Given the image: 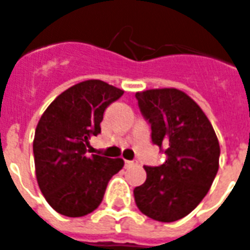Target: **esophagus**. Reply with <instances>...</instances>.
I'll return each mask as SVG.
<instances>
[{
  "label": "esophagus",
  "mask_w": 250,
  "mask_h": 250,
  "mask_svg": "<svg viewBox=\"0 0 250 250\" xmlns=\"http://www.w3.org/2000/svg\"><path fill=\"white\" fill-rule=\"evenodd\" d=\"M134 164H135V163L131 162V160H125V167H131V166H134Z\"/></svg>",
  "instance_id": "1"
}]
</instances>
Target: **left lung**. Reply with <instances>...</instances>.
<instances>
[{
    "label": "left lung",
    "instance_id": "left-lung-1",
    "mask_svg": "<svg viewBox=\"0 0 250 250\" xmlns=\"http://www.w3.org/2000/svg\"><path fill=\"white\" fill-rule=\"evenodd\" d=\"M151 125V138L166 155L158 167H144L147 179L134 189L142 213L162 223L189 214L205 197L219 171L220 146L200 106L177 88L135 94Z\"/></svg>",
    "mask_w": 250,
    "mask_h": 250
}]
</instances>
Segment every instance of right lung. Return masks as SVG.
<instances>
[{"mask_svg":"<svg viewBox=\"0 0 250 250\" xmlns=\"http://www.w3.org/2000/svg\"><path fill=\"white\" fill-rule=\"evenodd\" d=\"M123 90L99 79L77 83L50 103L37 125L33 152L41 192L50 207L82 217L99 207L123 159L87 156L88 139L101 132L107 107Z\"/></svg>","mask_w":250,"mask_h":250,"instance_id":"add662e5","label":"right lung"}]
</instances>
